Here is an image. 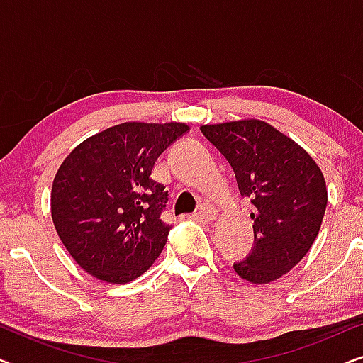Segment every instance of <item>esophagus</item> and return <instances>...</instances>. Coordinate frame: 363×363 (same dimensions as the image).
Listing matches in <instances>:
<instances>
[{"mask_svg": "<svg viewBox=\"0 0 363 363\" xmlns=\"http://www.w3.org/2000/svg\"><path fill=\"white\" fill-rule=\"evenodd\" d=\"M198 216L205 221H213L216 220V210L210 205H201L198 208Z\"/></svg>", "mask_w": 363, "mask_h": 363, "instance_id": "obj_1", "label": "esophagus"}]
</instances>
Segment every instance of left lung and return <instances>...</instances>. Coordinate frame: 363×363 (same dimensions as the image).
I'll use <instances>...</instances> for the list:
<instances>
[{
    "instance_id": "8db88e82",
    "label": "left lung",
    "mask_w": 363,
    "mask_h": 363,
    "mask_svg": "<svg viewBox=\"0 0 363 363\" xmlns=\"http://www.w3.org/2000/svg\"><path fill=\"white\" fill-rule=\"evenodd\" d=\"M200 130L230 163L241 196L250 198L255 208V246L233 267L252 284L279 279L319 235L327 206L320 168L304 148L256 118Z\"/></svg>"
}]
</instances>
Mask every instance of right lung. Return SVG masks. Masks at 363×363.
<instances>
[{
  "mask_svg": "<svg viewBox=\"0 0 363 363\" xmlns=\"http://www.w3.org/2000/svg\"><path fill=\"white\" fill-rule=\"evenodd\" d=\"M185 123L125 122L74 148L52 183L51 215L62 245L97 279L125 284L160 256L172 226L168 191L152 180L157 158Z\"/></svg>",
  "mask_w": 363,
  "mask_h": 363,
  "instance_id": "obj_1",
  "label": "right lung"
}]
</instances>
